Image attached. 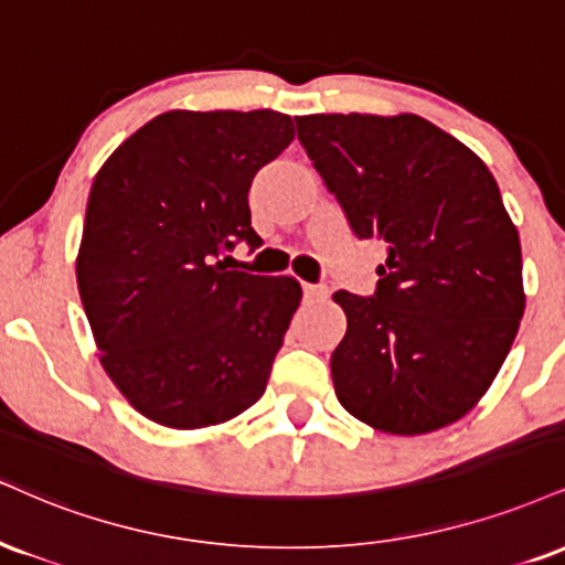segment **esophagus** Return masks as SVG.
<instances>
[{
	"instance_id": "obj_1",
	"label": "esophagus",
	"mask_w": 565,
	"mask_h": 565,
	"mask_svg": "<svg viewBox=\"0 0 565 565\" xmlns=\"http://www.w3.org/2000/svg\"><path fill=\"white\" fill-rule=\"evenodd\" d=\"M302 291H305V300H323L326 297V289L318 287V284L302 281Z\"/></svg>"
}]
</instances>
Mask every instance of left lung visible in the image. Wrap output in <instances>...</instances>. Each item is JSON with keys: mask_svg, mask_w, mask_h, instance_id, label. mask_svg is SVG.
I'll return each mask as SVG.
<instances>
[{"mask_svg": "<svg viewBox=\"0 0 565 565\" xmlns=\"http://www.w3.org/2000/svg\"><path fill=\"white\" fill-rule=\"evenodd\" d=\"M305 152L360 239L390 255L373 297L334 291L348 331L337 399L371 429L416 437L484 397L519 331V228L463 141L413 113L302 115Z\"/></svg>", "mask_w": 565, "mask_h": 565, "instance_id": "1", "label": "left lung"}]
</instances>
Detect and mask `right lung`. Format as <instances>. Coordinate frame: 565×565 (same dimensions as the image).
Segmentation results:
<instances>
[{"label":"right lung","instance_id":"right-lung-1","mask_svg":"<svg viewBox=\"0 0 565 565\" xmlns=\"http://www.w3.org/2000/svg\"><path fill=\"white\" fill-rule=\"evenodd\" d=\"M295 139L276 110H168L128 136L88 192L76 257L99 363L168 429L226 424L263 397L302 287L215 260L257 247L247 192Z\"/></svg>","mask_w":565,"mask_h":565}]
</instances>
